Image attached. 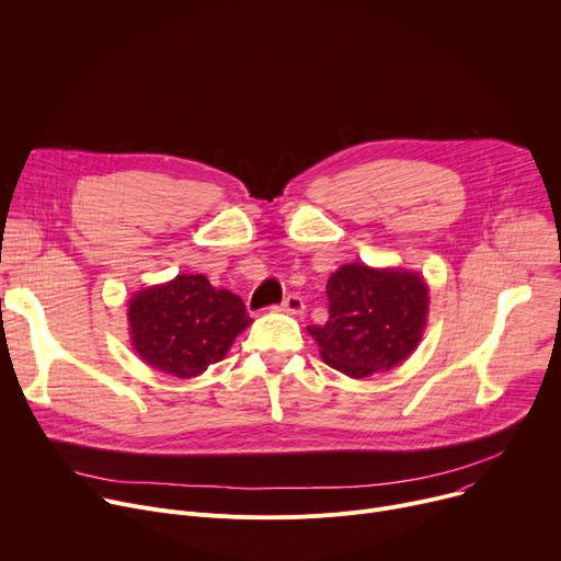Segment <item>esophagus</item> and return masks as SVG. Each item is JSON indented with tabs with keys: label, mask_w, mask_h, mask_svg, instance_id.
I'll use <instances>...</instances> for the list:
<instances>
[{
	"label": "esophagus",
	"mask_w": 561,
	"mask_h": 561,
	"mask_svg": "<svg viewBox=\"0 0 561 561\" xmlns=\"http://www.w3.org/2000/svg\"><path fill=\"white\" fill-rule=\"evenodd\" d=\"M280 307L285 309V312H289V314H302L305 302H302V298L298 294H287Z\"/></svg>",
	"instance_id": "1"
}]
</instances>
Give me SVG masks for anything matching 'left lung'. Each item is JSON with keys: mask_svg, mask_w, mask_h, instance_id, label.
Returning <instances> with one entry per match:
<instances>
[{"mask_svg": "<svg viewBox=\"0 0 561 561\" xmlns=\"http://www.w3.org/2000/svg\"><path fill=\"white\" fill-rule=\"evenodd\" d=\"M328 321L307 332L323 360L352 379L392 369L419 345L427 319V285L416 272L339 267L328 280Z\"/></svg>", "mask_w": 561, "mask_h": 561, "instance_id": "left-lung-1", "label": "left lung"}]
</instances>
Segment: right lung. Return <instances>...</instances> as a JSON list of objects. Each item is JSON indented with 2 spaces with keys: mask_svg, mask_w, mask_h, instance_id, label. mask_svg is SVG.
Here are the masks:
<instances>
[{
  "mask_svg": "<svg viewBox=\"0 0 561 561\" xmlns=\"http://www.w3.org/2000/svg\"><path fill=\"white\" fill-rule=\"evenodd\" d=\"M249 323L240 296L211 287L203 274H180L138 291L129 302L136 352L147 365L178 379L203 375Z\"/></svg>",
  "mask_w": 561,
  "mask_h": 561,
  "instance_id": "obj_1",
  "label": "right lung"
}]
</instances>
